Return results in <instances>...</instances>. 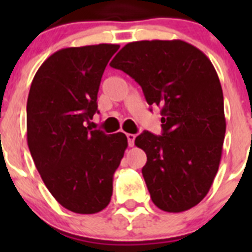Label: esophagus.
I'll return each instance as SVG.
<instances>
[{
  "label": "esophagus",
  "instance_id": "esophagus-1",
  "mask_svg": "<svg viewBox=\"0 0 252 252\" xmlns=\"http://www.w3.org/2000/svg\"><path fill=\"white\" fill-rule=\"evenodd\" d=\"M126 136H127V141H128V145L130 146H133V142H135V135H133V133H127V135H126Z\"/></svg>",
  "mask_w": 252,
  "mask_h": 252
}]
</instances>
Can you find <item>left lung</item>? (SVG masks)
<instances>
[{
    "label": "left lung",
    "mask_w": 252,
    "mask_h": 252,
    "mask_svg": "<svg viewBox=\"0 0 252 252\" xmlns=\"http://www.w3.org/2000/svg\"><path fill=\"white\" fill-rule=\"evenodd\" d=\"M161 107L162 135L144 131L135 145L146 153L142 175L151 201L165 212L197 206L211 189L222 157L226 119L217 72L203 51L183 40L125 45L110 63Z\"/></svg>",
    "instance_id": "left-lung-1"
}]
</instances>
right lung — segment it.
Returning <instances> with one entry per match:
<instances>
[{"label":"right lung","mask_w":252,"mask_h":252,"mask_svg":"<svg viewBox=\"0 0 252 252\" xmlns=\"http://www.w3.org/2000/svg\"><path fill=\"white\" fill-rule=\"evenodd\" d=\"M116 44L65 48L37 69L26 106L28 145L51 195L64 208L93 215L108 206L116 169L127 148L122 132L86 127Z\"/></svg>","instance_id":"1"}]
</instances>
